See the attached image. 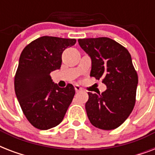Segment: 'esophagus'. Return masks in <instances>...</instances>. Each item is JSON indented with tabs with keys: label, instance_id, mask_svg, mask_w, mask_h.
<instances>
[{
	"label": "esophagus",
	"instance_id": "esophagus-1",
	"mask_svg": "<svg viewBox=\"0 0 155 155\" xmlns=\"http://www.w3.org/2000/svg\"><path fill=\"white\" fill-rule=\"evenodd\" d=\"M75 90L76 92H80L82 91V88H81L79 85H75Z\"/></svg>",
	"mask_w": 155,
	"mask_h": 155
}]
</instances>
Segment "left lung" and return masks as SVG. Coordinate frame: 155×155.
<instances>
[{"instance_id":"1","label":"left lung","mask_w":155,"mask_h":155,"mask_svg":"<svg viewBox=\"0 0 155 155\" xmlns=\"http://www.w3.org/2000/svg\"><path fill=\"white\" fill-rule=\"evenodd\" d=\"M92 61L90 76L102 82L107 89L101 94L87 92L85 109L90 122L104 130L119 127L132 113L138 78L131 55L125 47L109 38L78 40Z\"/></svg>"}]
</instances>
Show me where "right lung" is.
<instances>
[{"label":"right lung","instance_id":"right-lung-1","mask_svg":"<svg viewBox=\"0 0 155 155\" xmlns=\"http://www.w3.org/2000/svg\"><path fill=\"white\" fill-rule=\"evenodd\" d=\"M74 38H38L24 48L14 78L16 97L33 126L47 130L60 124L75 91L72 84L59 87L50 74L60 69L63 51L75 44Z\"/></svg>","mask_w":155,"mask_h":155}]
</instances>
